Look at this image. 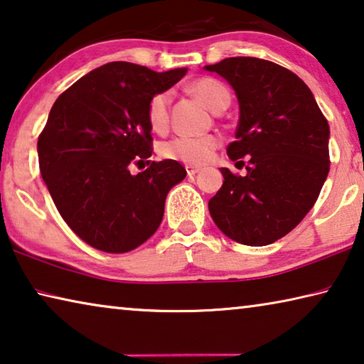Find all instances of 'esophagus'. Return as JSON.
<instances>
[{
    "mask_svg": "<svg viewBox=\"0 0 364 364\" xmlns=\"http://www.w3.org/2000/svg\"><path fill=\"white\" fill-rule=\"evenodd\" d=\"M186 171H187L188 176H195V174H198V172H200V167H197V166H186Z\"/></svg>",
    "mask_w": 364,
    "mask_h": 364,
    "instance_id": "obj_1",
    "label": "esophagus"
}]
</instances>
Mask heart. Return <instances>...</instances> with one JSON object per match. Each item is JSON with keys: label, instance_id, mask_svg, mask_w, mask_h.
<instances>
[{"label": "heart", "instance_id": "heart-1", "mask_svg": "<svg viewBox=\"0 0 364 364\" xmlns=\"http://www.w3.org/2000/svg\"><path fill=\"white\" fill-rule=\"evenodd\" d=\"M190 91L197 96L206 107L213 112L225 110L231 96L226 86L213 77H200L190 85ZM169 105H171V92L163 91L156 92L148 100L146 105V120L153 132H164L169 125ZM220 146V138L215 135L205 136H177L159 144V154L164 159L178 161L190 166H200L206 163Z\"/></svg>", "mask_w": 364, "mask_h": 364}]
</instances>
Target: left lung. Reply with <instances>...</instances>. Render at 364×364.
I'll list each match as a JSON object with an SVG mask.
<instances>
[{
    "mask_svg": "<svg viewBox=\"0 0 364 364\" xmlns=\"http://www.w3.org/2000/svg\"><path fill=\"white\" fill-rule=\"evenodd\" d=\"M205 68L225 77L239 100L229 159L247 156L244 177L221 169L225 182L208 201L210 215L239 244H272L299 225L321 193L331 169L327 119L304 81L273 61L232 57Z\"/></svg>",
    "mask_w": 364,
    "mask_h": 364,
    "instance_id": "obj_1",
    "label": "left lung"
}]
</instances>
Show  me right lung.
Segmentation results:
<instances>
[{"mask_svg": "<svg viewBox=\"0 0 364 364\" xmlns=\"http://www.w3.org/2000/svg\"><path fill=\"white\" fill-rule=\"evenodd\" d=\"M112 61L61 92L38 135V166L58 213L91 247L124 254L153 236L167 192L183 181L177 161L149 163L148 100L186 75ZM150 166L136 176L132 164Z\"/></svg>", "mask_w": 364, "mask_h": 364, "instance_id": "1", "label": "right lung"}]
</instances>
